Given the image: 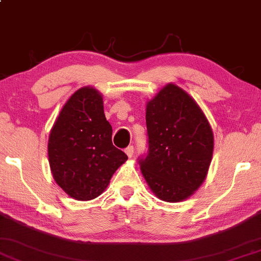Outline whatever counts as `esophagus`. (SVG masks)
Masks as SVG:
<instances>
[{
  "mask_svg": "<svg viewBox=\"0 0 261 261\" xmlns=\"http://www.w3.org/2000/svg\"><path fill=\"white\" fill-rule=\"evenodd\" d=\"M125 154L127 155V158H133V156H134V147H133V145H128V147L125 149Z\"/></svg>",
  "mask_w": 261,
  "mask_h": 261,
  "instance_id": "34e87169",
  "label": "esophagus"
}]
</instances>
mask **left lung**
Returning a JSON list of instances; mask_svg holds the SVG:
<instances>
[{
	"label": "left lung",
	"mask_w": 261,
	"mask_h": 261,
	"mask_svg": "<svg viewBox=\"0 0 261 261\" xmlns=\"http://www.w3.org/2000/svg\"><path fill=\"white\" fill-rule=\"evenodd\" d=\"M149 150L141 172L159 199L178 203L204 182L214 152L209 120L192 96L168 83L145 107Z\"/></svg>",
	"instance_id": "1"
}]
</instances>
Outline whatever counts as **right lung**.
<instances>
[{
    "label": "right lung",
    "instance_id": "add662e5",
    "mask_svg": "<svg viewBox=\"0 0 261 261\" xmlns=\"http://www.w3.org/2000/svg\"><path fill=\"white\" fill-rule=\"evenodd\" d=\"M48 163L57 185L76 200L99 197L127 160L112 144V126L94 87L76 90L62 107L50 131Z\"/></svg>",
    "mask_w": 261,
    "mask_h": 261
}]
</instances>
